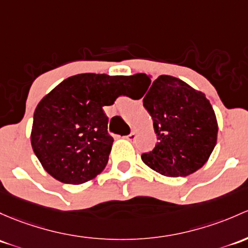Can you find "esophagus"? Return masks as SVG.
Segmentation results:
<instances>
[{"label": "esophagus", "instance_id": "1", "mask_svg": "<svg viewBox=\"0 0 248 248\" xmlns=\"http://www.w3.org/2000/svg\"><path fill=\"white\" fill-rule=\"evenodd\" d=\"M135 138H137V133H135V132H131L128 135H126V139L129 140V141H133V140H135Z\"/></svg>", "mask_w": 248, "mask_h": 248}]
</instances>
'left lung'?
<instances>
[{
    "instance_id": "8db88e82",
    "label": "left lung",
    "mask_w": 248,
    "mask_h": 248,
    "mask_svg": "<svg viewBox=\"0 0 248 248\" xmlns=\"http://www.w3.org/2000/svg\"><path fill=\"white\" fill-rule=\"evenodd\" d=\"M132 78L146 85L144 107L157 134V144L142 153V161L168 177H186L202 168L215 147L218 131L214 109L204 93L166 75L152 84L144 74Z\"/></svg>"
}]
</instances>
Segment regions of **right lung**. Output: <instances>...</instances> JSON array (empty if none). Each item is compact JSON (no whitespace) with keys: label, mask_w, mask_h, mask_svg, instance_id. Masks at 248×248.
I'll return each instance as SVG.
<instances>
[{"label":"right lung","mask_w":248,"mask_h":248,"mask_svg":"<svg viewBox=\"0 0 248 248\" xmlns=\"http://www.w3.org/2000/svg\"><path fill=\"white\" fill-rule=\"evenodd\" d=\"M132 77L82 74L69 77L36 107L31 135L46 171L66 184H82L106 168L113 145L102 107L115 102Z\"/></svg>","instance_id":"1"}]
</instances>
